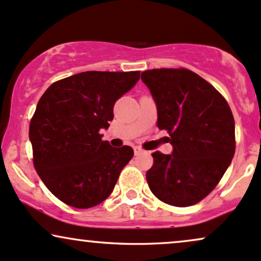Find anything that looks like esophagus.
Segmentation results:
<instances>
[{"label": "esophagus", "mask_w": 261, "mask_h": 261, "mask_svg": "<svg viewBox=\"0 0 261 261\" xmlns=\"http://www.w3.org/2000/svg\"><path fill=\"white\" fill-rule=\"evenodd\" d=\"M142 152H143L142 148H139V146H134V154L139 155V154H142Z\"/></svg>", "instance_id": "34e87169"}]
</instances>
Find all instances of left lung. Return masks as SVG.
<instances>
[{
    "mask_svg": "<svg viewBox=\"0 0 261 261\" xmlns=\"http://www.w3.org/2000/svg\"><path fill=\"white\" fill-rule=\"evenodd\" d=\"M158 109L159 129L167 130L172 152H152L146 172L150 191L173 206L199 203L222 178L234 156V119L227 101L192 70L142 73Z\"/></svg>",
    "mask_w": 261,
    "mask_h": 261,
    "instance_id": "8db88e82",
    "label": "left lung"
}]
</instances>
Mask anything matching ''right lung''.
<instances>
[{"mask_svg":"<svg viewBox=\"0 0 261 261\" xmlns=\"http://www.w3.org/2000/svg\"><path fill=\"white\" fill-rule=\"evenodd\" d=\"M140 72H82L48 87L29 127L34 167L55 197L89 209L111 194L133 149L102 140L113 105L129 91Z\"/></svg>","mask_w":261,"mask_h":261,"instance_id":"right-lung-1","label":"right lung"}]
</instances>
